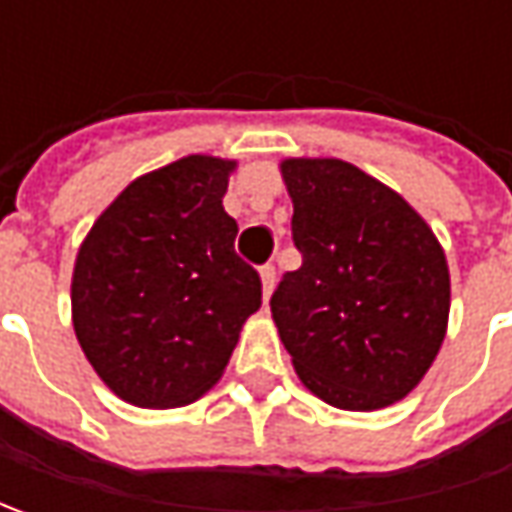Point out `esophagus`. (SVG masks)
<instances>
[{
    "label": "esophagus",
    "mask_w": 512,
    "mask_h": 512,
    "mask_svg": "<svg viewBox=\"0 0 512 512\" xmlns=\"http://www.w3.org/2000/svg\"><path fill=\"white\" fill-rule=\"evenodd\" d=\"M259 279H262V296L270 299V293H273V285H276V267L265 265L259 270Z\"/></svg>",
    "instance_id": "esophagus-1"
}]
</instances>
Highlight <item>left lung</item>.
Masks as SVG:
<instances>
[{"label": "left lung", "mask_w": 512, "mask_h": 512, "mask_svg": "<svg viewBox=\"0 0 512 512\" xmlns=\"http://www.w3.org/2000/svg\"><path fill=\"white\" fill-rule=\"evenodd\" d=\"M302 267L270 299L296 376L339 410L413 393L450 319L442 242L393 187L333 156L279 162Z\"/></svg>", "instance_id": "8db88e82"}]
</instances>
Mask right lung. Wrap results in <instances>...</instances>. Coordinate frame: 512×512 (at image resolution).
I'll use <instances>...</instances> for the list:
<instances>
[{
  "label": "right lung",
  "mask_w": 512,
  "mask_h": 512,
  "mask_svg": "<svg viewBox=\"0 0 512 512\" xmlns=\"http://www.w3.org/2000/svg\"><path fill=\"white\" fill-rule=\"evenodd\" d=\"M236 159L190 153L133 179L82 239L70 316L96 376L122 402L168 410L222 379L262 282L233 242Z\"/></svg>",
  "instance_id": "add662e5"
}]
</instances>
